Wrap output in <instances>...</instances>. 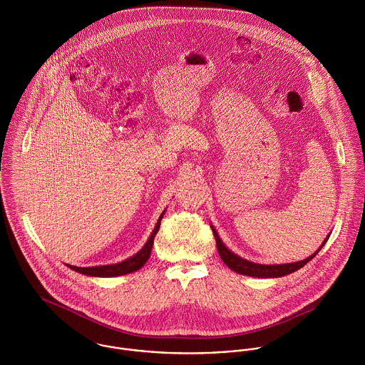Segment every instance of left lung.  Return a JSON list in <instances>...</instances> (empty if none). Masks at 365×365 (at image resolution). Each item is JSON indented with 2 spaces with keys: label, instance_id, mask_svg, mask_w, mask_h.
Listing matches in <instances>:
<instances>
[{
  "label": "left lung",
  "instance_id": "8db88e82",
  "mask_svg": "<svg viewBox=\"0 0 365 365\" xmlns=\"http://www.w3.org/2000/svg\"><path fill=\"white\" fill-rule=\"evenodd\" d=\"M215 240H216V247L219 252V256L222 261L235 272L237 274H243V275H249V277H256V278H277V277H284L287 274H291L299 268H302L307 262L312 260L313 257L319 253V250L324 246V243L327 242L329 236L326 237V240H323L322 246L317 249L316 253H313L312 256H309L305 260L297 261V262H288V264H274V265H267V264H257V262H252V261L245 260L239 256H236L235 253H232L220 240L217 232L213 229V226L210 225Z\"/></svg>",
  "mask_w": 365,
  "mask_h": 365
}]
</instances>
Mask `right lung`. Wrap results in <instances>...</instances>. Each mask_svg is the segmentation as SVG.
Masks as SVG:
<instances>
[{
  "instance_id": "obj_1",
  "label": "right lung",
  "mask_w": 365,
  "mask_h": 365,
  "mask_svg": "<svg viewBox=\"0 0 365 365\" xmlns=\"http://www.w3.org/2000/svg\"><path fill=\"white\" fill-rule=\"evenodd\" d=\"M165 210H163V213L160 215L158 220H157L156 227L152 232L149 240L146 242V245L142 247L140 252H138L135 256H132L128 260L118 262V264H109V265H98V267H76V265H68L71 269L84 274V275H91V277H118V275H125L133 271H138L139 268H142L146 261L150 257V252L153 247V242H155V236H156L158 229H160V222L163 219Z\"/></svg>"
}]
</instances>
